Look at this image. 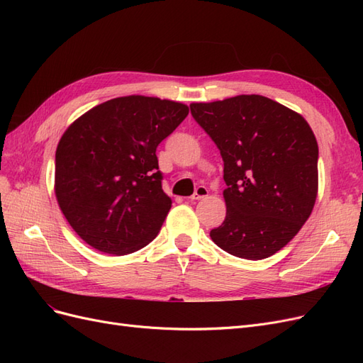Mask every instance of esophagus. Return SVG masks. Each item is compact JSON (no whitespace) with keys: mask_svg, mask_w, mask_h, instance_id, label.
<instances>
[{"mask_svg":"<svg viewBox=\"0 0 363 363\" xmlns=\"http://www.w3.org/2000/svg\"><path fill=\"white\" fill-rule=\"evenodd\" d=\"M207 195H208V189L206 188V186H199V188L195 189V192L191 195V200H192V201L201 200V199H206Z\"/></svg>","mask_w":363,"mask_h":363,"instance_id":"1","label":"esophagus"}]
</instances>
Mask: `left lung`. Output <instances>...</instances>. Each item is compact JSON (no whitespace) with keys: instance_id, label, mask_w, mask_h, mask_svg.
Listing matches in <instances>:
<instances>
[{"instance_id":"1","label":"left lung","mask_w":363,"mask_h":363,"mask_svg":"<svg viewBox=\"0 0 363 363\" xmlns=\"http://www.w3.org/2000/svg\"><path fill=\"white\" fill-rule=\"evenodd\" d=\"M224 160V223L213 242L236 257L272 256L300 232L318 195V142L307 121L262 95L192 103Z\"/></svg>"}]
</instances>
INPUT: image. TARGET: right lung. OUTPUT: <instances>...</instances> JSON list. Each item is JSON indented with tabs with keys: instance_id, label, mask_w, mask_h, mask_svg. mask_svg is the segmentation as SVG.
Masks as SVG:
<instances>
[{
	"instance_id": "1",
	"label": "right lung",
	"mask_w": 363,
	"mask_h": 363,
	"mask_svg": "<svg viewBox=\"0 0 363 363\" xmlns=\"http://www.w3.org/2000/svg\"><path fill=\"white\" fill-rule=\"evenodd\" d=\"M186 104L128 95L87 111L56 150L54 192L74 232L124 256L148 245L171 208L156 148L188 116Z\"/></svg>"
}]
</instances>
